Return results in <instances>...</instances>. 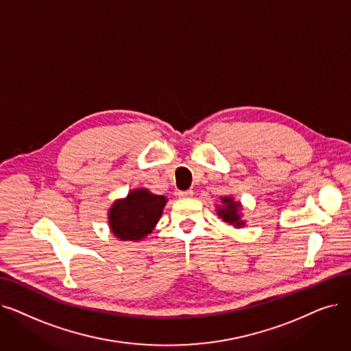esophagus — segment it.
<instances>
[{
    "label": "esophagus",
    "instance_id": "obj_1",
    "mask_svg": "<svg viewBox=\"0 0 351 351\" xmlns=\"http://www.w3.org/2000/svg\"><path fill=\"white\" fill-rule=\"evenodd\" d=\"M179 197H191L192 195H193V191H179L178 193H176Z\"/></svg>",
    "mask_w": 351,
    "mask_h": 351
}]
</instances>
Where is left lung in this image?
<instances>
[{"label": "left lung", "mask_w": 351, "mask_h": 351, "mask_svg": "<svg viewBox=\"0 0 351 351\" xmlns=\"http://www.w3.org/2000/svg\"><path fill=\"white\" fill-rule=\"evenodd\" d=\"M222 204L223 206L218 209V215L228 223H232L235 225L237 228L242 226L243 225V221H241V217H239V208L241 205L238 202H234L232 197H222Z\"/></svg>", "instance_id": "obj_1"}]
</instances>
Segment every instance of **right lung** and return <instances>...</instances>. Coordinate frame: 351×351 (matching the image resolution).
<instances>
[{
  "instance_id": "add662e5",
  "label": "right lung",
  "mask_w": 351,
  "mask_h": 351,
  "mask_svg": "<svg viewBox=\"0 0 351 351\" xmlns=\"http://www.w3.org/2000/svg\"><path fill=\"white\" fill-rule=\"evenodd\" d=\"M166 197L147 189H134L126 199L116 201L109 212L112 232L120 239L138 241L154 231Z\"/></svg>"
}]
</instances>
